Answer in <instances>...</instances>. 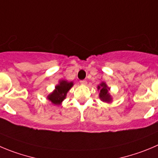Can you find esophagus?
<instances>
[{
  "label": "esophagus",
  "mask_w": 158,
  "mask_h": 158,
  "mask_svg": "<svg viewBox=\"0 0 158 158\" xmlns=\"http://www.w3.org/2000/svg\"><path fill=\"white\" fill-rule=\"evenodd\" d=\"M80 83L82 84V85H86V84H87V81H86V80H81Z\"/></svg>",
  "instance_id": "1"
}]
</instances>
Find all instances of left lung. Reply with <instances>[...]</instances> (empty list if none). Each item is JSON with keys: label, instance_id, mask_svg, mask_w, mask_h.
Segmentation results:
<instances>
[{"label": "left lung", "instance_id": "obj_1", "mask_svg": "<svg viewBox=\"0 0 158 158\" xmlns=\"http://www.w3.org/2000/svg\"><path fill=\"white\" fill-rule=\"evenodd\" d=\"M98 89H100V98L103 101L110 102L111 101L110 96L108 93L109 88L107 87V85L104 82L100 84V86H98Z\"/></svg>", "mask_w": 158, "mask_h": 158}]
</instances>
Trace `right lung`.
Instances as JSON below:
<instances>
[{"instance_id":"add662e5","label":"right lung","mask_w":158,"mask_h":158,"mask_svg":"<svg viewBox=\"0 0 158 158\" xmlns=\"http://www.w3.org/2000/svg\"><path fill=\"white\" fill-rule=\"evenodd\" d=\"M73 86L72 82H68L67 81H60V84L56 86V89L54 93L48 96V99L54 104L58 105L61 103V101L65 98L68 91Z\"/></svg>"}]
</instances>
